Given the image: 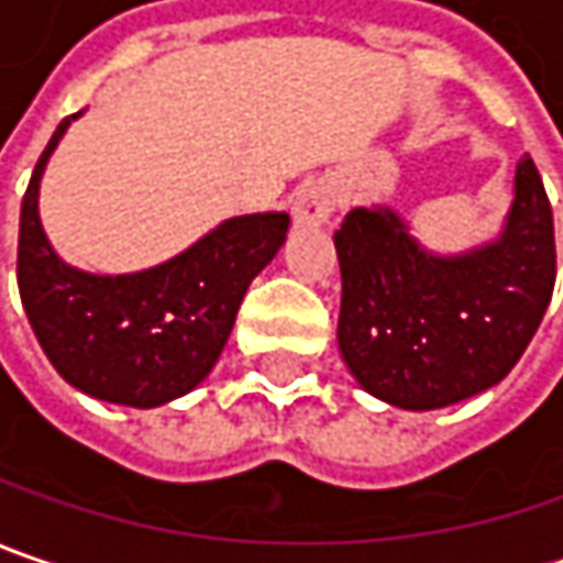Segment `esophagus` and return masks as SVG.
I'll use <instances>...</instances> for the list:
<instances>
[{
	"label": "esophagus",
	"mask_w": 563,
	"mask_h": 563,
	"mask_svg": "<svg viewBox=\"0 0 563 563\" xmlns=\"http://www.w3.org/2000/svg\"><path fill=\"white\" fill-rule=\"evenodd\" d=\"M336 210V191L328 183H308L292 201L296 227H321Z\"/></svg>",
	"instance_id": "1"
}]
</instances>
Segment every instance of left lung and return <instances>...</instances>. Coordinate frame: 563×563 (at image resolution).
<instances>
[{
  "mask_svg": "<svg viewBox=\"0 0 563 563\" xmlns=\"http://www.w3.org/2000/svg\"><path fill=\"white\" fill-rule=\"evenodd\" d=\"M343 299L336 340L353 378L384 404L441 409L517 365L554 289V220L536 163H517L501 235L431 255L390 208H355L333 233Z\"/></svg>",
  "mask_w": 563,
  "mask_h": 563,
  "instance_id": "1",
  "label": "left lung"
}]
</instances>
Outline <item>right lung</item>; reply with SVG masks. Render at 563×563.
Segmentation results:
<instances>
[{
    "label": "right lung",
    "instance_id": "obj_1",
    "mask_svg": "<svg viewBox=\"0 0 563 563\" xmlns=\"http://www.w3.org/2000/svg\"><path fill=\"white\" fill-rule=\"evenodd\" d=\"M81 112L62 119L21 201L18 289L53 368L107 404L151 409L208 378L249 283L286 242L289 213L223 220L183 255L137 274H87L65 264L40 227L46 159Z\"/></svg>",
    "mask_w": 563,
    "mask_h": 563
}]
</instances>
